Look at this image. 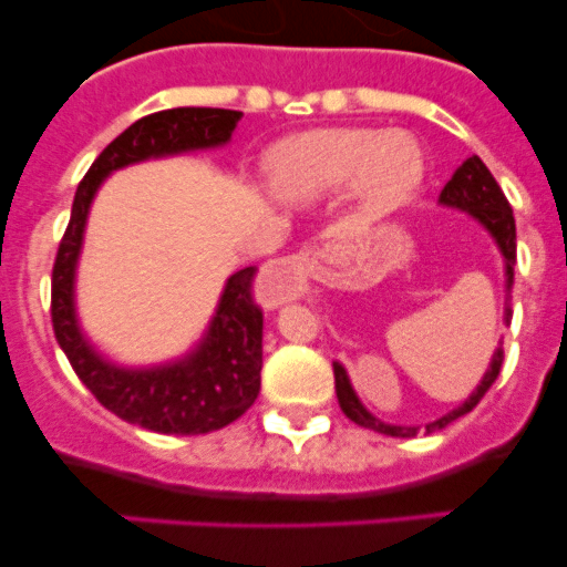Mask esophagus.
Here are the masks:
<instances>
[{"label": "esophagus", "mask_w": 567, "mask_h": 567, "mask_svg": "<svg viewBox=\"0 0 567 567\" xmlns=\"http://www.w3.org/2000/svg\"><path fill=\"white\" fill-rule=\"evenodd\" d=\"M320 257H323V249L307 247L296 255V266H312V262H318ZM285 271H288V266H285V262H274V266H268L266 274L268 277H277V274H285Z\"/></svg>", "instance_id": "1"}]
</instances>
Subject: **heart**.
<instances>
[{"instance_id":"b5f03b06","label":"heart","mask_w":567,"mask_h":567,"mask_svg":"<svg viewBox=\"0 0 567 567\" xmlns=\"http://www.w3.org/2000/svg\"><path fill=\"white\" fill-rule=\"evenodd\" d=\"M271 186L288 203H320L357 188L375 208L405 203L425 173L414 136L403 131L323 128L274 151Z\"/></svg>"}]
</instances>
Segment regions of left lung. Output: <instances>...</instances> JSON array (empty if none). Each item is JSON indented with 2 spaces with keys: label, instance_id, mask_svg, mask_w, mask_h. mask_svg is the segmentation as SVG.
<instances>
[{
  "label": "left lung",
  "instance_id": "obj_1",
  "mask_svg": "<svg viewBox=\"0 0 567 567\" xmlns=\"http://www.w3.org/2000/svg\"><path fill=\"white\" fill-rule=\"evenodd\" d=\"M439 203L450 205V208L466 210V214H472L474 219H477L480 225H483L485 230L494 236L496 247H499L502 257H505V277H507V290H511L513 288V266H516V219H513V208H511V203H507L505 192L499 188L496 177L488 173V167H485L477 156L466 158V162L455 169V175L450 177L447 186L442 188V194H439ZM511 318H513V312H511V307H507L505 323H511ZM502 362H505V351H502V348H496L494 359H491L488 373L483 375V381H480L477 390L468 394V400H463L458 409H453L450 414H444L442 420L425 425V433L442 431V427H447L450 422H455L458 416L468 414V411H472L474 405L483 400V394L491 390V384H494L496 375H499ZM334 390H337V400H340L342 414H346L348 420L357 422V425L370 427V431L386 433V436H400V439H411V436H416V431H420V427L386 425V422H381L379 416L370 414V411L362 405V400L357 398V392H353L346 368H342L340 362H334Z\"/></svg>",
  "mask_w": 567,
  "mask_h": 567
}]
</instances>
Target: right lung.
I'll return each instance as SVG.
<instances>
[{"instance_id":"right-lung-1","label":"right lung","mask_w":567,"mask_h":567,"mask_svg":"<svg viewBox=\"0 0 567 567\" xmlns=\"http://www.w3.org/2000/svg\"><path fill=\"white\" fill-rule=\"evenodd\" d=\"M244 112L210 106H177L136 120L101 151L73 197L71 221L51 271V323L54 337L82 384L104 409L131 425L156 433L219 431L236 422L260 392L262 310L255 301L257 268H241L225 285L216 316L203 342L188 357L158 368H117L82 334L73 310V277L82 251L90 203L109 173L147 158L203 151L230 142Z\"/></svg>"}]
</instances>
